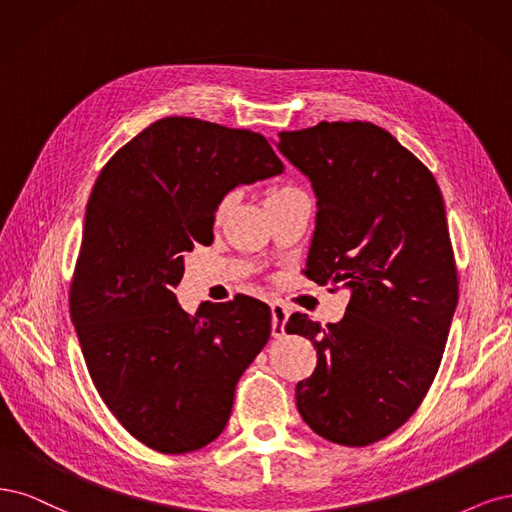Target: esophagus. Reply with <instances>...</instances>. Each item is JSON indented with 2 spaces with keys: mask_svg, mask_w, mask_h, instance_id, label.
<instances>
[{
  "mask_svg": "<svg viewBox=\"0 0 512 512\" xmlns=\"http://www.w3.org/2000/svg\"><path fill=\"white\" fill-rule=\"evenodd\" d=\"M270 310H272V336L274 338L285 336V323L289 317V308L280 302H272Z\"/></svg>",
  "mask_w": 512,
  "mask_h": 512,
  "instance_id": "34e87169",
  "label": "esophagus"
}]
</instances>
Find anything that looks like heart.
Returning a JSON list of instances; mask_svg holds the SVG:
<instances>
[{"label":"heart","mask_w":512,"mask_h":512,"mask_svg":"<svg viewBox=\"0 0 512 512\" xmlns=\"http://www.w3.org/2000/svg\"><path fill=\"white\" fill-rule=\"evenodd\" d=\"M291 187H276V189H272L270 193H268V197H274V195H280V193H285V191H289Z\"/></svg>","instance_id":"heart-1"}]
</instances>
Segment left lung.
I'll use <instances>...</instances> for the list:
<instances>
[{"instance_id":"obj_1","label":"left lung","mask_w":512,"mask_h":512,"mask_svg":"<svg viewBox=\"0 0 512 512\" xmlns=\"http://www.w3.org/2000/svg\"><path fill=\"white\" fill-rule=\"evenodd\" d=\"M278 138L317 195L304 274L351 291L342 321L321 327L295 312L285 325L317 349L295 404L325 440L366 447L419 408L449 338L457 270L444 200L432 172L378 125L321 121Z\"/></svg>"}]
</instances>
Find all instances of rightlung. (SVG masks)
<instances>
[{"mask_svg":"<svg viewBox=\"0 0 512 512\" xmlns=\"http://www.w3.org/2000/svg\"><path fill=\"white\" fill-rule=\"evenodd\" d=\"M283 170L255 131L166 117L95 180L70 315L97 393L146 447L180 455L225 430L240 376L270 338V306L236 295L191 317L174 287L193 246L212 242L223 197Z\"/></svg>","mask_w":512,"mask_h":512,"instance_id":"obj_1","label":"right lung"}]
</instances>
